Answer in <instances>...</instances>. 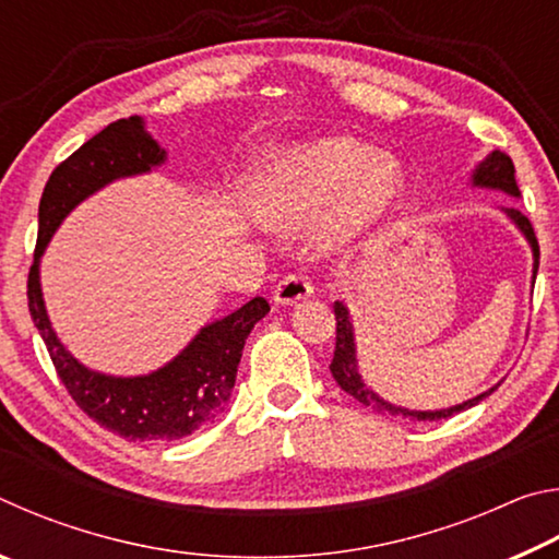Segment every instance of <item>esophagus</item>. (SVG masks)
I'll return each mask as SVG.
<instances>
[{
	"label": "esophagus",
	"mask_w": 559,
	"mask_h": 559,
	"mask_svg": "<svg viewBox=\"0 0 559 559\" xmlns=\"http://www.w3.org/2000/svg\"><path fill=\"white\" fill-rule=\"evenodd\" d=\"M310 293H313V283L308 281V276H302V273H290V276L278 281V286L273 288V300H276L278 306H293V302L306 300Z\"/></svg>",
	"instance_id": "obj_1"
}]
</instances>
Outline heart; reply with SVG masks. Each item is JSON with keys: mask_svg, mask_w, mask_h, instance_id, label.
<instances>
[{"mask_svg": "<svg viewBox=\"0 0 559 559\" xmlns=\"http://www.w3.org/2000/svg\"><path fill=\"white\" fill-rule=\"evenodd\" d=\"M404 192L400 163L355 138H318L283 150L257 185V216L273 231L323 219L318 243L345 251L377 229Z\"/></svg>", "mask_w": 559, "mask_h": 559, "instance_id": "b5f03b06", "label": "heart"}]
</instances>
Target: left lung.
Wrapping results in <instances>:
<instances>
[{
  "mask_svg": "<svg viewBox=\"0 0 559 559\" xmlns=\"http://www.w3.org/2000/svg\"><path fill=\"white\" fill-rule=\"evenodd\" d=\"M473 185L476 187H490V189H503L510 197H520V189L515 182V165L506 153L500 150H493L484 163L476 167L473 173ZM510 219L515 222L520 231L525 234V239L530 241V249H533V278L537 276V266H540V246H537V236L533 231V224H530L527 216L515 210V206H508L503 210ZM335 353H333V362H330V372H333L335 382L340 384V390H345L349 396H355L357 402H362L365 406H370L377 414H392V416H402V419H416V421H439V419H449V416L459 414L463 409H471L478 402H484L488 394H493L498 390L490 386L488 392L473 396V400L451 406V409H439V412H412V409H402V406H394L390 402H384L380 394H374L370 386L362 382V377L357 372V357H355V335H353V323H349V313L343 302L335 300Z\"/></svg>",
  "mask_w": 559,
  "mask_h": 559,
  "instance_id": "left-lung-1",
  "label": "left lung"
}]
</instances>
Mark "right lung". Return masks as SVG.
<instances>
[{
	"mask_svg": "<svg viewBox=\"0 0 559 559\" xmlns=\"http://www.w3.org/2000/svg\"><path fill=\"white\" fill-rule=\"evenodd\" d=\"M163 163L165 150L150 138L138 116L110 122L66 157L44 187L39 239L26 281L32 320L71 400L103 429L128 441H175L212 424L231 396L246 337L271 310L266 298H251L231 316L204 325L173 362L145 377L93 372L61 345L46 316L39 283V259L46 243L66 214L88 194L112 179L143 175Z\"/></svg>",
	"mask_w": 559,
	"mask_h": 559,
	"instance_id": "obj_1",
	"label": "right lung"
}]
</instances>
